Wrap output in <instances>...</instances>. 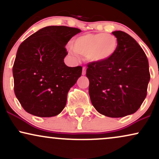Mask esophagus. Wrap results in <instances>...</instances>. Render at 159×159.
<instances>
[{"label":"esophagus","instance_id":"esophagus-1","mask_svg":"<svg viewBox=\"0 0 159 159\" xmlns=\"http://www.w3.org/2000/svg\"><path fill=\"white\" fill-rule=\"evenodd\" d=\"M86 72H87V69H86V67H83V70H82V75H85Z\"/></svg>","mask_w":159,"mask_h":159}]
</instances>
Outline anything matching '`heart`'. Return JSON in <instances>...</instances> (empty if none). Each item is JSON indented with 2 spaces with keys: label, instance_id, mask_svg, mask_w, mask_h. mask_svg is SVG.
Segmentation results:
<instances>
[{
  "label": "heart",
  "instance_id": "obj_1",
  "mask_svg": "<svg viewBox=\"0 0 159 159\" xmlns=\"http://www.w3.org/2000/svg\"><path fill=\"white\" fill-rule=\"evenodd\" d=\"M69 52L75 57H87L93 63H104L115 56L118 50L117 38L106 33H89L75 38Z\"/></svg>",
  "mask_w": 159,
  "mask_h": 159
}]
</instances>
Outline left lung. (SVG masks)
Listing matches in <instances>:
<instances>
[{"label": "left lung", "mask_w": 159, "mask_h": 159, "mask_svg": "<svg viewBox=\"0 0 159 159\" xmlns=\"http://www.w3.org/2000/svg\"><path fill=\"white\" fill-rule=\"evenodd\" d=\"M112 33L118 40L117 52L107 62L89 63L87 77L95 110L121 118L135 113L142 104L150 75L146 54L134 38L122 31Z\"/></svg>", "instance_id": "left-lung-1"}]
</instances>
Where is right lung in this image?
Wrapping results in <instances>:
<instances>
[{"instance_id":"add662e5","label":"right lung","mask_w":159,"mask_h":159,"mask_svg":"<svg viewBox=\"0 0 159 159\" xmlns=\"http://www.w3.org/2000/svg\"><path fill=\"white\" fill-rule=\"evenodd\" d=\"M78 28L49 26L19 46L12 68L14 90L23 108L38 117H52L64 110L70 89L81 77L82 67L64 64L65 46Z\"/></svg>"}]
</instances>
